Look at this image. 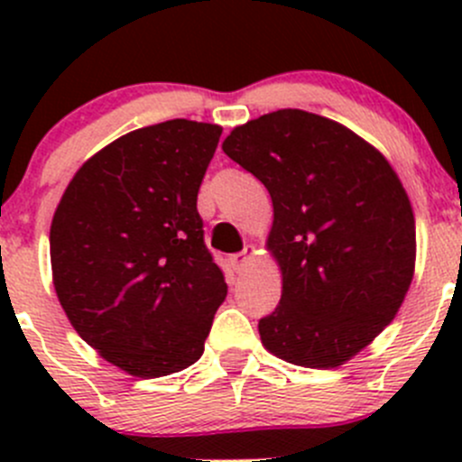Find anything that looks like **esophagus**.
I'll use <instances>...</instances> for the list:
<instances>
[{"label": "esophagus", "instance_id": "1", "mask_svg": "<svg viewBox=\"0 0 462 462\" xmlns=\"http://www.w3.org/2000/svg\"><path fill=\"white\" fill-rule=\"evenodd\" d=\"M253 257H254V245H245L241 253L230 254V257H227V263H230V268L235 270V273H239V270H244L245 265H248V261Z\"/></svg>", "mask_w": 462, "mask_h": 462}]
</instances>
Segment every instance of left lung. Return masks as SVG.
Returning a JSON list of instances; mask_svg holds the SVG:
<instances>
[{
  "instance_id": "1",
  "label": "left lung",
  "mask_w": 462,
  "mask_h": 462,
  "mask_svg": "<svg viewBox=\"0 0 462 462\" xmlns=\"http://www.w3.org/2000/svg\"><path fill=\"white\" fill-rule=\"evenodd\" d=\"M223 152L273 199L268 250L279 306L259 319L273 356L335 369L402 306L416 268V218L384 156L335 120L279 109L235 127Z\"/></svg>"
}]
</instances>
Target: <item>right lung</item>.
<instances>
[{"label": "right lung", "mask_w": 462, "mask_h": 462, "mask_svg": "<svg viewBox=\"0 0 462 462\" xmlns=\"http://www.w3.org/2000/svg\"><path fill=\"white\" fill-rule=\"evenodd\" d=\"M221 132L176 118L125 134L76 171L53 214L60 304L88 346L129 375L194 365L227 295L197 209Z\"/></svg>", "instance_id": "1"}]
</instances>
